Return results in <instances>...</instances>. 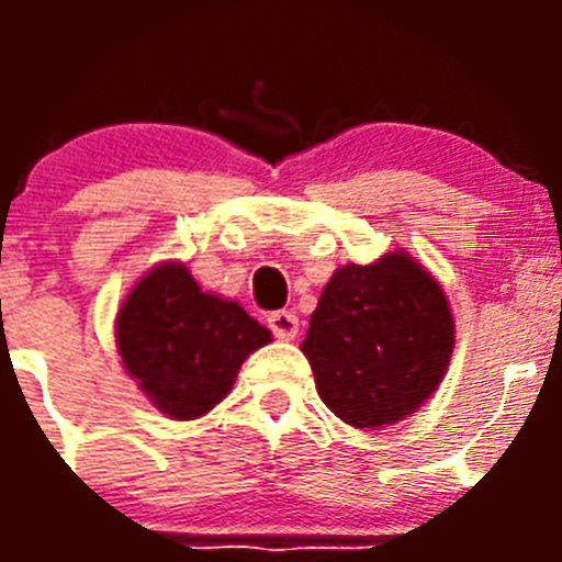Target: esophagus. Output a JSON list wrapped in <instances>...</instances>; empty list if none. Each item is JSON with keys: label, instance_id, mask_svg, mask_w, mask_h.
Wrapping results in <instances>:
<instances>
[{"label": "esophagus", "instance_id": "obj_1", "mask_svg": "<svg viewBox=\"0 0 562 562\" xmlns=\"http://www.w3.org/2000/svg\"><path fill=\"white\" fill-rule=\"evenodd\" d=\"M267 324H270L272 335H276L278 340H295V335H297V317L292 315V312H286V310L272 312V315L267 317Z\"/></svg>", "mask_w": 562, "mask_h": 562}]
</instances>
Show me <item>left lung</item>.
I'll list each match as a JSON object with an SVG mask.
<instances>
[{
    "instance_id": "8db88e82",
    "label": "left lung",
    "mask_w": 562,
    "mask_h": 562,
    "mask_svg": "<svg viewBox=\"0 0 562 562\" xmlns=\"http://www.w3.org/2000/svg\"><path fill=\"white\" fill-rule=\"evenodd\" d=\"M456 321L439 281L405 250L335 270L301 351L326 408L380 430L416 414L450 366Z\"/></svg>"
}]
</instances>
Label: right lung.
Returning a JSON list of instances; mask_svg holds the SVG:
<instances>
[{"instance_id": "right-lung-1", "label": "right lung", "mask_w": 562, "mask_h": 562, "mask_svg": "<svg viewBox=\"0 0 562 562\" xmlns=\"http://www.w3.org/2000/svg\"><path fill=\"white\" fill-rule=\"evenodd\" d=\"M270 340L236 301L202 292L182 261L148 270L114 317L123 369L154 408L180 422L220 405L241 362Z\"/></svg>"}]
</instances>
